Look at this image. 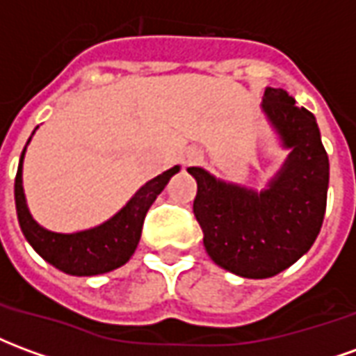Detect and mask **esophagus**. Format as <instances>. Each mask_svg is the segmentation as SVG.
<instances>
[{
    "mask_svg": "<svg viewBox=\"0 0 356 356\" xmlns=\"http://www.w3.org/2000/svg\"><path fill=\"white\" fill-rule=\"evenodd\" d=\"M200 152L198 150H186L185 154H183V163L185 165H193L194 162H198L200 160Z\"/></svg>",
    "mask_w": 356,
    "mask_h": 356,
    "instance_id": "1",
    "label": "esophagus"
}]
</instances>
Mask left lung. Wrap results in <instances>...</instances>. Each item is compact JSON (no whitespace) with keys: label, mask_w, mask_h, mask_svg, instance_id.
<instances>
[{"label":"left lung","mask_w":356,"mask_h":356,"mask_svg":"<svg viewBox=\"0 0 356 356\" xmlns=\"http://www.w3.org/2000/svg\"><path fill=\"white\" fill-rule=\"evenodd\" d=\"M263 114L290 154L267 188L217 179L188 168L196 179L194 216L204 248L219 267L244 278H270L307 254L321 232L330 163L314 116L284 89L267 88Z\"/></svg>","instance_id":"1"}]
</instances>
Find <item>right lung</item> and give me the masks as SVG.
<instances>
[{
  "instance_id": "1",
  "label": "right lung",
  "mask_w": 356,
  "mask_h": 356,
  "mask_svg": "<svg viewBox=\"0 0 356 356\" xmlns=\"http://www.w3.org/2000/svg\"><path fill=\"white\" fill-rule=\"evenodd\" d=\"M26 147L20 154L19 170L15 177V204H17L20 229L26 236L28 244L45 261L72 276L104 275L129 261L139 244L148 208L154 204L156 196L165 188L170 179L181 170L179 165H173L171 170L163 171L162 175L150 179L108 221L97 225L93 229L66 234V232L47 231L35 221L28 209L26 196L22 188V162H24Z\"/></svg>"
}]
</instances>
